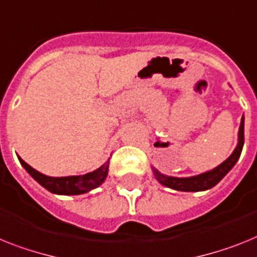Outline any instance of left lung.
Wrapping results in <instances>:
<instances>
[{
	"instance_id": "obj_1",
	"label": "left lung",
	"mask_w": 257,
	"mask_h": 257,
	"mask_svg": "<svg viewBox=\"0 0 257 257\" xmlns=\"http://www.w3.org/2000/svg\"><path fill=\"white\" fill-rule=\"evenodd\" d=\"M243 145H244V117H242L240 126H239L238 145H236L235 150L232 152V154L230 155L225 162H222L221 165L217 166L215 169L204 172V174H200V175L191 176V178H174V176H167L161 174L158 170L153 169L154 176L161 184L166 185V187H169V188L171 189H176V191H206V189H210L212 187H214L217 183L221 182L222 179H223V176L234 167L235 163L238 162L239 157H240Z\"/></svg>"
}]
</instances>
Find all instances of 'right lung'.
I'll return each instance as SVG.
<instances>
[{"mask_svg":"<svg viewBox=\"0 0 257 257\" xmlns=\"http://www.w3.org/2000/svg\"><path fill=\"white\" fill-rule=\"evenodd\" d=\"M18 159L21 165L26 169V171L29 172L39 184L44 187L45 189H48L52 193H56V195H82V193L90 192L91 189L102 184L107 178V174H108L109 162L107 161L104 165L100 166L95 171L88 172L86 175L52 178V176H47L42 172L36 171L35 169H32L31 166L27 165L22 158L18 157Z\"/></svg>","mask_w":257,"mask_h":257,"instance_id":"obj_1","label":"right lung"}]
</instances>
